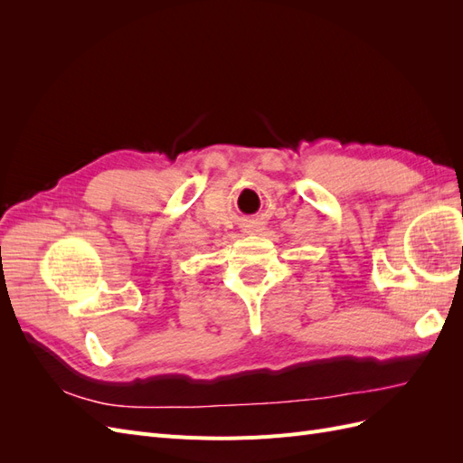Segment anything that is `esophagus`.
<instances>
[{
  "instance_id": "esophagus-1",
  "label": "esophagus",
  "mask_w": 463,
  "mask_h": 463,
  "mask_svg": "<svg viewBox=\"0 0 463 463\" xmlns=\"http://www.w3.org/2000/svg\"><path fill=\"white\" fill-rule=\"evenodd\" d=\"M262 228H264V226H262V222H259V220H250V222H247L245 233H259Z\"/></svg>"
}]
</instances>
